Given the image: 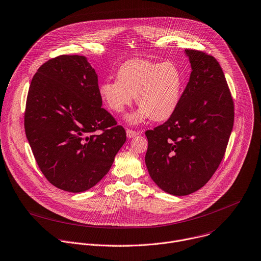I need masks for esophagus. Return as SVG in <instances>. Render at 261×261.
<instances>
[{"label":"esophagus","instance_id":"obj_1","mask_svg":"<svg viewBox=\"0 0 261 261\" xmlns=\"http://www.w3.org/2000/svg\"><path fill=\"white\" fill-rule=\"evenodd\" d=\"M126 133H127V137H129V138L135 137L136 135L139 134V132L134 131V130H131V129H127V130H126Z\"/></svg>","mask_w":261,"mask_h":261}]
</instances>
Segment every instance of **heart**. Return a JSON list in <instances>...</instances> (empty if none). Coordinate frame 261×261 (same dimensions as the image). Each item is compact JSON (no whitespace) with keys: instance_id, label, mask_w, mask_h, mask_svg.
<instances>
[{"instance_id":"b5f03b06","label":"heart","mask_w":261,"mask_h":261,"mask_svg":"<svg viewBox=\"0 0 261 261\" xmlns=\"http://www.w3.org/2000/svg\"><path fill=\"white\" fill-rule=\"evenodd\" d=\"M117 79L99 85V96L109 110L117 114L130 106L135 96L140 108L127 117L130 124H138L147 118L167 120L179 105L185 79L174 62L132 59L120 67Z\"/></svg>"}]
</instances>
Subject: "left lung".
Instances as JSON below:
<instances>
[{
  "instance_id": "1",
  "label": "left lung",
  "mask_w": 261,
  "mask_h": 261,
  "mask_svg": "<svg viewBox=\"0 0 261 261\" xmlns=\"http://www.w3.org/2000/svg\"><path fill=\"white\" fill-rule=\"evenodd\" d=\"M192 72L179 105L162 125L147 130L145 164L154 184L174 196L203 188L221 163L233 126V100L211 55L186 49Z\"/></svg>"
}]
</instances>
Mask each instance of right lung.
I'll return each mask as SVG.
<instances>
[{
    "label": "right lung",
    "instance_id": "obj_1",
    "mask_svg": "<svg viewBox=\"0 0 261 261\" xmlns=\"http://www.w3.org/2000/svg\"><path fill=\"white\" fill-rule=\"evenodd\" d=\"M95 69L80 55L48 60L32 80L27 138L44 176L62 191L94 187L126 141L125 129L101 107Z\"/></svg>",
    "mask_w": 261,
    "mask_h": 261
}]
</instances>
